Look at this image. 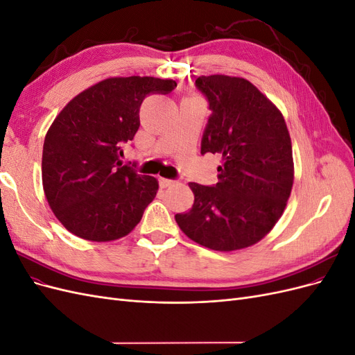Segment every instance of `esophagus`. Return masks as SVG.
<instances>
[{"mask_svg": "<svg viewBox=\"0 0 355 355\" xmlns=\"http://www.w3.org/2000/svg\"><path fill=\"white\" fill-rule=\"evenodd\" d=\"M173 185H175V180L159 178V187L161 188H170V187H173Z\"/></svg>", "mask_w": 355, "mask_h": 355, "instance_id": "esophagus-1", "label": "esophagus"}]
</instances>
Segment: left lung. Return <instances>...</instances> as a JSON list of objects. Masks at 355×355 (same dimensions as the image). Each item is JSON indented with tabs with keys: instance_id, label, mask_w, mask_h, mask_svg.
Segmentation results:
<instances>
[{
	"instance_id": "left-lung-1",
	"label": "left lung",
	"mask_w": 355,
	"mask_h": 355,
	"mask_svg": "<svg viewBox=\"0 0 355 355\" xmlns=\"http://www.w3.org/2000/svg\"><path fill=\"white\" fill-rule=\"evenodd\" d=\"M211 115L201 154L222 157L219 182H189L194 204L175 219L188 239L234 252L261 241L282 218L295 179L292 141L282 111L254 85L230 75H200Z\"/></svg>"
}]
</instances>
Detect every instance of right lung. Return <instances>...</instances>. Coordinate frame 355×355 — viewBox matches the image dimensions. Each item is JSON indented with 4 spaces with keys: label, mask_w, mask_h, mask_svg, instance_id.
I'll return each instance as SVG.
<instances>
[{
    "label": "right lung",
    "mask_w": 355,
    "mask_h": 355,
    "mask_svg": "<svg viewBox=\"0 0 355 355\" xmlns=\"http://www.w3.org/2000/svg\"><path fill=\"white\" fill-rule=\"evenodd\" d=\"M173 80L110 77L67 103L42 146V188L69 232L89 241L130 234L158 191V180L123 166L121 146L135 137L149 94H167Z\"/></svg>",
    "instance_id": "right-lung-1"
}]
</instances>
